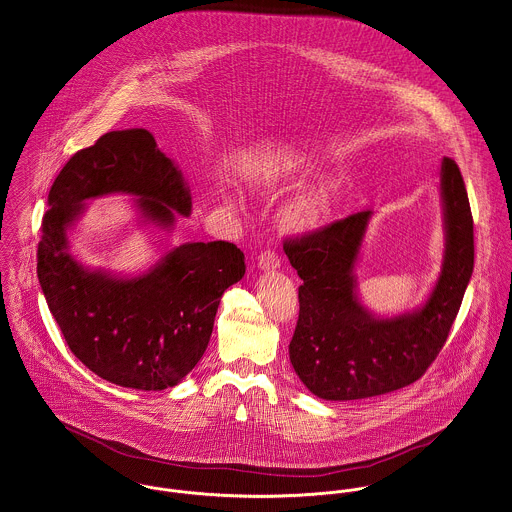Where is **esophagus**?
<instances>
[{"label": "esophagus", "mask_w": 512, "mask_h": 512, "mask_svg": "<svg viewBox=\"0 0 512 512\" xmlns=\"http://www.w3.org/2000/svg\"><path fill=\"white\" fill-rule=\"evenodd\" d=\"M257 267H259L261 271H276V269L280 267V259H278V255H276L275 251H265V253L259 255Z\"/></svg>", "instance_id": "34e87169"}]
</instances>
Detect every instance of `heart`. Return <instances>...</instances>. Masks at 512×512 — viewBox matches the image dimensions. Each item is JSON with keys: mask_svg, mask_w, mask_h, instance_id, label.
<instances>
[{"mask_svg": "<svg viewBox=\"0 0 512 512\" xmlns=\"http://www.w3.org/2000/svg\"><path fill=\"white\" fill-rule=\"evenodd\" d=\"M284 177V171L278 169V167H265L257 173V177L253 179V185L257 189H265V191H273L278 187L280 179ZM331 200H333V193L329 191H321L314 197L308 198V200H302L300 204H296L288 214H286V222L292 226V228H298V230H306V228H315L319 226L329 208H331Z\"/></svg>", "mask_w": 512, "mask_h": 512, "instance_id": "b5f03b06", "label": "heart"}]
</instances>
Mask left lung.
I'll return each instance as SVG.
<instances>
[{
    "mask_svg": "<svg viewBox=\"0 0 512 512\" xmlns=\"http://www.w3.org/2000/svg\"><path fill=\"white\" fill-rule=\"evenodd\" d=\"M444 255L429 298L405 314L370 312L354 275L372 212L286 239L284 253L304 284L288 353L312 394L329 401L388 394L419 380L446 343L473 273V218L456 161L442 159Z\"/></svg>",
    "mask_w": 512,
    "mask_h": 512,
    "instance_id": "1",
    "label": "left lung"
}]
</instances>
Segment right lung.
Wrapping results in <instances>:
<instances>
[{
	"instance_id": "add662e5",
	"label": "right lung",
	"mask_w": 512,
	"mask_h": 512,
	"mask_svg": "<svg viewBox=\"0 0 512 512\" xmlns=\"http://www.w3.org/2000/svg\"><path fill=\"white\" fill-rule=\"evenodd\" d=\"M109 195L132 197L140 222L161 232L193 210L181 169L148 130L107 132L64 165L48 193L40 288L70 351L91 372L142 392L173 388L206 351L220 298L245 275V257L228 241H195L171 247L140 275L85 267L70 232L87 200Z\"/></svg>"
}]
</instances>
